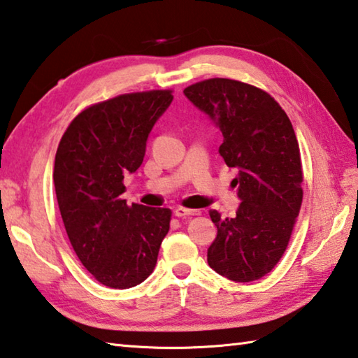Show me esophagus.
Listing matches in <instances>:
<instances>
[{
	"label": "esophagus",
	"instance_id": "1",
	"mask_svg": "<svg viewBox=\"0 0 358 358\" xmlns=\"http://www.w3.org/2000/svg\"><path fill=\"white\" fill-rule=\"evenodd\" d=\"M173 214L177 217H189V216H199L200 210H189V208H183V206H177L173 210Z\"/></svg>",
	"mask_w": 358,
	"mask_h": 358
}]
</instances>
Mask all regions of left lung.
Masks as SVG:
<instances>
[{
  "instance_id": "left-lung-1",
  "label": "left lung",
  "mask_w": 358,
  "mask_h": 358,
  "mask_svg": "<svg viewBox=\"0 0 358 358\" xmlns=\"http://www.w3.org/2000/svg\"><path fill=\"white\" fill-rule=\"evenodd\" d=\"M186 99L224 136L219 155L235 167L241 200L236 216L210 211L217 235L210 268L233 282L268 274L287 250L302 205L301 152L287 113L264 90L225 78L196 83Z\"/></svg>"
}]
</instances>
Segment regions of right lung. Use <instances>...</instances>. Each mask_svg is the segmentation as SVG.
Segmentation results:
<instances>
[{
  "label": "right lung",
  "mask_w": 358,
  "mask_h": 358,
  "mask_svg": "<svg viewBox=\"0 0 358 358\" xmlns=\"http://www.w3.org/2000/svg\"><path fill=\"white\" fill-rule=\"evenodd\" d=\"M171 90L119 95L84 109L55 158L64 227L84 268L101 285L127 289L152 274L171 210L128 205L123 178L145 157L148 136L171 106Z\"/></svg>",
  "instance_id": "add662e5"
}]
</instances>
